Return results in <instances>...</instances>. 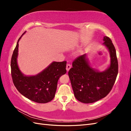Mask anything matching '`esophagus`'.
<instances>
[{"mask_svg": "<svg viewBox=\"0 0 131 131\" xmlns=\"http://www.w3.org/2000/svg\"><path fill=\"white\" fill-rule=\"evenodd\" d=\"M71 65L70 64H67V66H66V69H67V72H68V71L69 70V69L71 68Z\"/></svg>", "mask_w": 131, "mask_h": 131, "instance_id": "esophagus-1", "label": "esophagus"}]
</instances>
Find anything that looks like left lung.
Instances as JSON below:
<instances>
[{
  "label": "left lung",
  "mask_w": 131,
  "mask_h": 131,
  "mask_svg": "<svg viewBox=\"0 0 131 131\" xmlns=\"http://www.w3.org/2000/svg\"><path fill=\"white\" fill-rule=\"evenodd\" d=\"M103 44L108 49L111 64L104 72H99L89 66L86 54L74 59L68 72L74 96L84 103H92L104 98L112 90L118 74L116 50L111 39L104 37Z\"/></svg>",
  "instance_id": "left-lung-1"
}]
</instances>
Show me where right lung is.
Listing matches in <instances>:
<instances>
[{"label":"right lung","mask_w":131,"mask_h":131,"mask_svg":"<svg viewBox=\"0 0 131 131\" xmlns=\"http://www.w3.org/2000/svg\"><path fill=\"white\" fill-rule=\"evenodd\" d=\"M21 38L18 39L11 60L14 84L19 93L31 101L39 103L50 102L54 97L58 79L67 72V62H53L35 76H25L19 70L17 63L18 41Z\"/></svg>","instance_id":"1"}]
</instances>
